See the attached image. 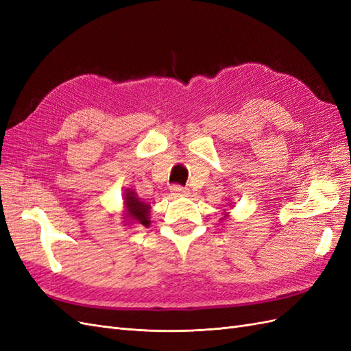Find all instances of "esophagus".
<instances>
[{
	"instance_id": "obj_1",
	"label": "esophagus",
	"mask_w": 351,
	"mask_h": 351,
	"mask_svg": "<svg viewBox=\"0 0 351 351\" xmlns=\"http://www.w3.org/2000/svg\"><path fill=\"white\" fill-rule=\"evenodd\" d=\"M169 190H171V193L176 195V196H186L189 193V189L183 187V186H178V184H174L169 187Z\"/></svg>"
}]
</instances>
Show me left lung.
<instances>
[{"mask_svg": "<svg viewBox=\"0 0 351 351\" xmlns=\"http://www.w3.org/2000/svg\"><path fill=\"white\" fill-rule=\"evenodd\" d=\"M226 217H227V215H226Z\"/></svg>", "mask_w": 351, "mask_h": 351, "instance_id": "obj_1", "label": "left lung"}]
</instances>
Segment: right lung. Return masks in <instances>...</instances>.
Returning <instances> with one entry per match:
<instances>
[{
    "instance_id": "1",
    "label": "right lung",
    "mask_w": 351,
    "mask_h": 351,
    "mask_svg": "<svg viewBox=\"0 0 351 351\" xmlns=\"http://www.w3.org/2000/svg\"><path fill=\"white\" fill-rule=\"evenodd\" d=\"M124 206H125V219L130 222H137V224H142L143 227L151 226V205L145 204L133 190L127 189L124 193Z\"/></svg>"
}]
</instances>
